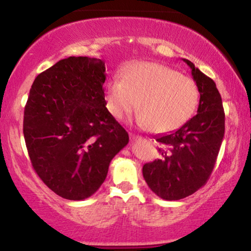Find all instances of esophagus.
Wrapping results in <instances>:
<instances>
[{"label":"esophagus","instance_id":"esophagus-1","mask_svg":"<svg viewBox=\"0 0 251 251\" xmlns=\"http://www.w3.org/2000/svg\"><path fill=\"white\" fill-rule=\"evenodd\" d=\"M129 138H131V140H137V139H140L142 137H139V135H135V134H129Z\"/></svg>","mask_w":251,"mask_h":251}]
</instances>
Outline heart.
Returning a JSON list of instances; mask_svg holds the SVG:
<instances>
[{
  "label": "heart",
  "mask_w": 251,
  "mask_h": 251,
  "mask_svg": "<svg viewBox=\"0 0 251 251\" xmlns=\"http://www.w3.org/2000/svg\"><path fill=\"white\" fill-rule=\"evenodd\" d=\"M198 96L191 77L154 62L134 63L123 72V79L114 77L106 86V101L112 116L124 119L138 106V124L155 133L183 126L195 113Z\"/></svg>",
  "instance_id": "obj_1"
}]
</instances>
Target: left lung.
I'll return each instance as SVG.
<instances>
[{
  "label": "left lung",
  "instance_id": "obj_1",
  "mask_svg": "<svg viewBox=\"0 0 251 251\" xmlns=\"http://www.w3.org/2000/svg\"><path fill=\"white\" fill-rule=\"evenodd\" d=\"M200 92L197 114L171 133L157 135L162 157L143 166L144 179L158 197L178 201L192 195L209 179L224 137L223 103L212 79L189 60Z\"/></svg>",
  "mask_w": 251,
  "mask_h": 251
}]
</instances>
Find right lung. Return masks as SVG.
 <instances>
[{"instance_id": "add662e5", "label": "right lung", "mask_w": 251, "mask_h": 251, "mask_svg": "<svg viewBox=\"0 0 251 251\" xmlns=\"http://www.w3.org/2000/svg\"><path fill=\"white\" fill-rule=\"evenodd\" d=\"M105 62L60 60L36 76L25 107L24 135L31 165L60 197L81 201L101 186L108 166L128 143L106 108Z\"/></svg>"}]
</instances>
